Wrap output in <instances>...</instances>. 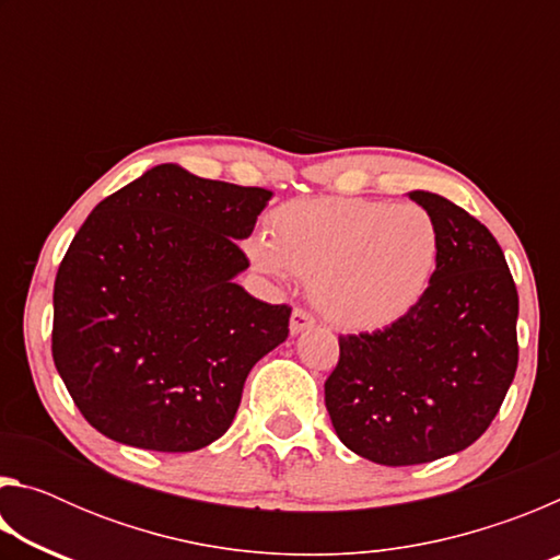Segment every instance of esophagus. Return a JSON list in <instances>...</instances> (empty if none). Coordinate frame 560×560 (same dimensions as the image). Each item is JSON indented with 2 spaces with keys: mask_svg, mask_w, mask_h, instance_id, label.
<instances>
[{
  "mask_svg": "<svg viewBox=\"0 0 560 560\" xmlns=\"http://www.w3.org/2000/svg\"><path fill=\"white\" fill-rule=\"evenodd\" d=\"M314 326H316V320H314V316L308 314V311L293 308L291 320H289L291 336H299V334H303V330H308V328H314Z\"/></svg>",
  "mask_w": 560,
  "mask_h": 560,
  "instance_id": "1",
  "label": "esophagus"
}]
</instances>
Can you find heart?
I'll return each mask as SVG.
<instances>
[{"label": "heart", "mask_w": 560, "mask_h": 560, "mask_svg": "<svg viewBox=\"0 0 560 560\" xmlns=\"http://www.w3.org/2000/svg\"><path fill=\"white\" fill-rule=\"evenodd\" d=\"M438 254V226L422 207L350 197L281 205L267 236L249 242L261 271L308 279L320 314L355 330L410 314L430 287Z\"/></svg>", "instance_id": "1"}]
</instances>
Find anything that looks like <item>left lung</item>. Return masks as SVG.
Wrapping results in <instances>:
<instances>
[{
  "label": "left lung",
  "instance_id": "left-lung-1",
  "mask_svg": "<svg viewBox=\"0 0 560 560\" xmlns=\"http://www.w3.org/2000/svg\"><path fill=\"white\" fill-rule=\"evenodd\" d=\"M410 200L438 226L430 287L387 328L340 336L326 381L338 440L385 467L467 450L497 417L518 365V293L494 234L447 197L415 189Z\"/></svg>",
  "mask_w": 560,
  "mask_h": 560
}]
</instances>
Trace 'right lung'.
I'll return each instance as SVG.
<instances>
[{"label":"right lung","mask_w":560,"mask_h":560,"mask_svg":"<svg viewBox=\"0 0 560 560\" xmlns=\"http://www.w3.org/2000/svg\"><path fill=\"white\" fill-rule=\"evenodd\" d=\"M269 189L158 165L96 205L56 273L51 353L101 434L155 452L230 430L246 375L289 336V306L246 293L240 242Z\"/></svg>","instance_id":"right-lung-1"}]
</instances>
